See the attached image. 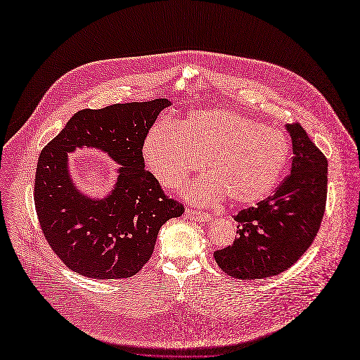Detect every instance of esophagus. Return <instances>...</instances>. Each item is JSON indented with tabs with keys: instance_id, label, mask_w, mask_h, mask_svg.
<instances>
[{
	"instance_id": "34e87169",
	"label": "esophagus",
	"mask_w": 360,
	"mask_h": 360,
	"mask_svg": "<svg viewBox=\"0 0 360 360\" xmlns=\"http://www.w3.org/2000/svg\"><path fill=\"white\" fill-rule=\"evenodd\" d=\"M185 215H186L188 218H191V219H193V221H199V222H207V221L211 219V215L205 214V212H198V211L189 210V208L185 211Z\"/></svg>"
}]
</instances>
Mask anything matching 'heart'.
Instances as JSON below:
<instances>
[{
  "label": "heart",
  "mask_w": 360,
  "mask_h": 360,
  "mask_svg": "<svg viewBox=\"0 0 360 360\" xmlns=\"http://www.w3.org/2000/svg\"><path fill=\"white\" fill-rule=\"evenodd\" d=\"M142 155L168 188L179 186L207 160L210 176L182 191L192 203L212 205L228 198L233 205H252L276 189L290 158V143L283 131L236 111L207 110L189 114L182 125L168 120L153 124Z\"/></svg>",
  "instance_id": "1"
}]
</instances>
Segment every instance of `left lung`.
Masks as SVG:
<instances>
[{"mask_svg":"<svg viewBox=\"0 0 360 360\" xmlns=\"http://www.w3.org/2000/svg\"><path fill=\"white\" fill-rule=\"evenodd\" d=\"M292 139L290 175L256 208L240 211L232 246L215 250L218 266L236 279L279 275L312 245L326 205L328 160L299 124H286Z\"/></svg>","mask_w":360,"mask_h":360,"instance_id":"1","label":"left lung"}]
</instances>
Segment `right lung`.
<instances>
[{"mask_svg":"<svg viewBox=\"0 0 360 360\" xmlns=\"http://www.w3.org/2000/svg\"><path fill=\"white\" fill-rule=\"evenodd\" d=\"M167 98L77 112L41 152L35 174V210L49 246L74 272L92 279H122L149 261L161 226L184 207L165 196L145 169L142 143ZM78 147L104 151L118 165L104 198L73 184L68 153Z\"/></svg>","mask_w":360,"mask_h":360,"instance_id":"add662e5","label":"right lung"}]
</instances>
